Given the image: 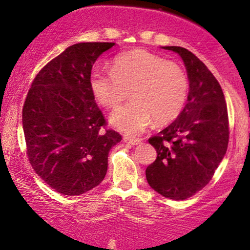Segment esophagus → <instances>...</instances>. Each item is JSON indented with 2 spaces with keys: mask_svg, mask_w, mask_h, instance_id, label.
Instances as JSON below:
<instances>
[{
  "mask_svg": "<svg viewBox=\"0 0 250 250\" xmlns=\"http://www.w3.org/2000/svg\"><path fill=\"white\" fill-rule=\"evenodd\" d=\"M125 143H129V145L131 146H136L139 145V143H141V140L140 139H135V137H129V136H125Z\"/></svg>",
  "mask_w": 250,
  "mask_h": 250,
  "instance_id": "34e87169",
  "label": "esophagus"
}]
</instances>
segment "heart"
Segmentation results:
<instances>
[{
	"instance_id": "obj_1",
	"label": "heart",
	"mask_w": 250,
	"mask_h": 250,
	"mask_svg": "<svg viewBox=\"0 0 250 250\" xmlns=\"http://www.w3.org/2000/svg\"><path fill=\"white\" fill-rule=\"evenodd\" d=\"M89 88L97 103L105 108L116 107L130 91L133 101L116 108L109 120L117 130L136 135L151 119L162 125L182 113L189 95V79L176 62L136 49L114 57L110 71L91 70Z\"/></svg>"
}]
</instances>
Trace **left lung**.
Segmentation results:
<instances>
[{
	"label": "left lung",
	"mask_w": 250,
	"mask_h": 250,
	"mask_svg": "<svg viewBox=\"0 0 250 250\" xmlns=\"http://www.w3.org/2000/svg\"><path fill=\"white\" fill-rule=\"evenodd\" d=\"M163 48L182 57L189 95L179 117L148 140L157 156L146 169V177L162 196L186 200L208 185L225 156L228 110L222 88L205 63L186 48Z\"/></svg>",
	"instance_id": "8db88e82"
}]
</instances>
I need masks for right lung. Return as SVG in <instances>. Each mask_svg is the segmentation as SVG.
Returning <instances> with one entry per match:
<instances>
[{
  "label": "right lung",
  "mask_w": 250,
  "mask_h": 250,
  "mask_svg": "<svg viewBox=\"0 0 250 250\" xmlns=\"http://www.w3.org/2000/svg\"><path fill=\"white\" fill-rule=\"evenodd\" d=\"M113 42L70 45L37 73L22 109L27 156L57 193L74 196L95 188L107 174L108 154L122 140L107 129L89 88L97 57Z\"/></svg>",
  "instance_id": "add662e5"
}]
</instances>
